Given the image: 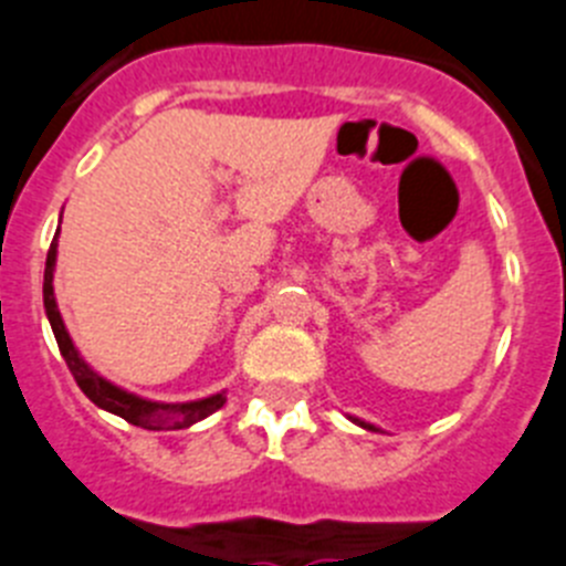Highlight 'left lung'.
<instances>
[{
	"label": "left lung",
	"mask_w": 566,
	"mask_h": 566,
	"mask_svg": "<svg viewBox=\"0 0 566 566\" xmlns=\"http://www.w3.org/2000/svg\"><path fill=\"white\" fill-rule=\"evenodd\" d=\"M353 421H356V419H353ZM356 424H361V427H367V430H373V427L365 424V421H356Z\"/></svg>",
	"instance_id": "left-lung-1"
}]
</instances>
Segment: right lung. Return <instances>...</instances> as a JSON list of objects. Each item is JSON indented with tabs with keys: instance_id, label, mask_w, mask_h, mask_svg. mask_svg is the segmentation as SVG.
<instances>
[{
	"instance_id": "right-lung-1",
	"label": "right lung",
	"mask_w": 566,
	"mask_h": 566,
	"mask_svg": "<svg viewBox=\"0 0 566 566\" xmlns=\"http://www.w3.org/2000/svg\"><path fill=\"white\" fill-rule=\"evenodd\" d=\"M53 264H56V239H53L51 250H48L45 262V287H42V293H45V311L48 318H51L53 336H56L59 353L65 358L67 370L73 373L76 385L82 387V392H85L93 405L113 412V416H122L127 424L145 427V430H181V427H190L196 424V421L208 419L210 412H216L224 405L222 392H219V396H210V399L188 401V405H159V401H145L139 399V396H134V392L119 390L116 385H111V381H105L102 376H96V373L78 358L76 347H73L71 336H67L65 331V324H62V316H59L56 298H53Z\"/></svg>"
}]
</instances>
